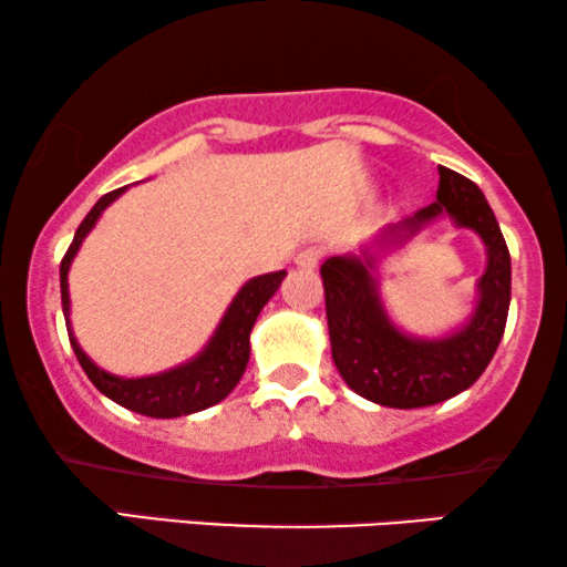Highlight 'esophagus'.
<instances>
[{"mask_svg": "<svg viewBox=\"0 0 567 567\" xmlns=\"http://www.w3.org/2000/svg\"><path fill=\"white\" fill-rule=\"evenodd\" d=\"M293 262H297V268L315 270L317 266H320V250H315V247H307V250H299L297 258H293Z\"/></svg>", "mask_w": 567, "mask_h": 567, "instance_id": "obj_1", "label": "esophagus"}]
</instances>
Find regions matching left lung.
Instances as JSON below:
<instances>
[{
	"label": "left lung",
	"instance_id": "left-lung-1",
	"mask_svg": "<svg viewBox=\"0 0 567 567\" xmlns=\"http://www.w3.org/2000/svg\"><path fill=\"white\" fill-rule=\"evenodd\" d=\"M436 200L379 231L359 252L322 262L324 309L332 361L355 394L384 408H429L470 390L498 348L511 305V255L483 190L449 167H439ZM439 218L470 228L486 245V270L467 321L444 337L405 333L385 312L378 266L390 251Z\"/></svg>",
	"mask_w": 567,
	"mask_h": 567
}]
</instances>
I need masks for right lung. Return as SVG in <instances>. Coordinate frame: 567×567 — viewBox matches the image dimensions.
<instances>
[{"label": "right lung", "mask_w": 567, "mask_h": 567, "mask_svg": "<svg viewBox=\"0 0 567 567\" xmlns=\"http://www.w3.org/2000/svg\"><path fill=\"white\" fill-rule=\"evenodd\" d=\"M126 190L128 185L126 188L105 193V196L92 206V212L84 216L80 229H76L64 260H61V307H64L69 340H72L76 361L82 363L90 382L95 384L105 398L118 402L121 408L134 410V413L150 417H181L198 413V410H206L216 405V402H221L231 390H235L239 379H243L247 361H250L252 324L258 320L260 309L266 307L268 299L278 291V286H281L286 278V270L250 278V281L235 293V299L229 301L227 312L221 315L214 336L208 338V343L200 348L193 359L177 363V367L167 371H159V374L115 377L111 371L100 369L97 363L82 351L80 340L74 336L72 320H69V315H72L69 268H72V260L76 258V252H80L84 237L90 235L105 208Z\"/></svg>", "instance_id": "obj_1"}]
</instances>
